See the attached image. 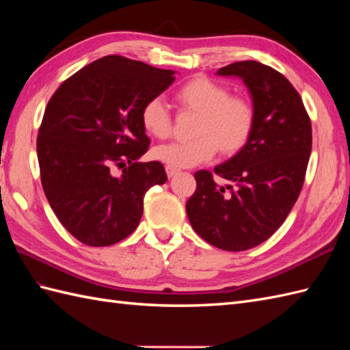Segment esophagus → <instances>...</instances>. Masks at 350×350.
<instances>
[{
    "label": "esophagus",
    "instance_id": "1",
    "mask_svg": "<svg viewBox=\"0 0 350 350\" xmlns=\"http://www.w3.org/2000/svg\"><path fill=\"white\" fill-rule=\"evenodd\" d=\"M165 171H167V176L168 177H173V176H176L177 173H179V168H173V167H165Z\"/></svg>",
    "mask_w": 350,
    "mask_h": 350
}]
</instances>
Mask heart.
<instances>
[{
  "mask_svg": "<svg viewBox=\"0 0 350 350\" xmlns=\"http://www.w3.org/2000/svg\"><path fill=\"white\" fill-rule=\"evenodd\" d=\"M174 98L183 111L198 114L189 141L158 146L153 158L173 168H188L213 158L239 153L248 144L256 126V109L242 96L207 77H194L177 87ZM144 131L154 138H167L173 118L159 98L148 99L139 113Z\"/></svg>",
  "mask_w": 350,
  "mask_h": 350,
  "instance_id": "1",
  "label": "heart"
}]
</instances>
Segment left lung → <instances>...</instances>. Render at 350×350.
<instances>
[{"label":"left lung","mask_w":350,"mask_h":350,"mask_svg":"<svg viewBox=\"0 0 350 350\" xmlns=\"http://www.w3.org/2000/svg\"><path fill=\"white\" fill-rule=\"evenodd\" d=\"M218 75H234L250 88L254 132L242 150L194 174L197 189L187 203L192 228L224 251H245L277 232L298 200L311 153V122L296 88L258 62H236ZM227 185L214 182V176Z\"/></svg>","instance_id":"obj_1"}]
</instances>
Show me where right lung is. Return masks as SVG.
<instances>
[{"instance_id":"right-lung-1","label":"right lung","mask_w":350,"mask_h":350,"mask_svg":"<svg viewBox=\"0 0 350 350\" xmlns=\"http://www.w3.org/2000/svg\"><path fill=\"white\" fill-rule=\"evenodd\" d=\"M174 72L122 55L73 73L49 99L37 135L40 180L52 211L88 247H108L139 224L146 192L167 182L139 113L174 83ZM122 168V176L112 174Z\"/></svg>"}]
</instances>
